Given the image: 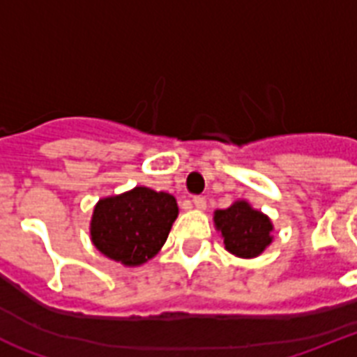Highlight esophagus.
Returning <instances> with one entry per match:
<instances>
[{
	"label": "esophagus",
	"instance_id": "obj_1",
	"mask_svg": "<svg viewBox=\"0 0 357 357\" xmlns=\"http://www.w3.org/2000/svg\"><path fill=\"white\" fill-rule=\"evenodd\" d=\"M192 204H195L196 209H206V198H204V196H195V198H192Z\"/></svg>",
	"mask_w": 357,
	"mask_h": 357
}]
</instances>
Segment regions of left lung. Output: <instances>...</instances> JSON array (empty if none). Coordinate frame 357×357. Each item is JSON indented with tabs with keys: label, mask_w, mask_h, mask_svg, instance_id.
<instances>
[{
	"label": "left lung",
	"mask_w": 357,
	"mask_h": 357,
	"mask_svg": "<svg viewBox=\"0 0 357 357\" xmlns=\"http://www.w3.org/2000/svg\"><path fill=\"white\" fill-rule=\"evenodd\" d=\"M215 226L224 238V246L237 257H257L272 243L271 218L238 200L228 209L215 211Z\"/></svg>",
	"instance_id": "left-lung-1"
}]
</instances>
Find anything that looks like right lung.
Segmentation results:
<instances>
[{
    "label": "right lung",
    "mask_w": 357,
    "mask_h": 357,
    "mask_svg": "<svg viewBox=\"0 0 357 357\" xmlns=\"http://www.w3.org/2000/svg\"><path fill=\"white\" fill-rule=\"evenodd\" d=\"M178 218L176 198L148 187L102 198L94 207L91 238L103 255L126 266L151 259Z\"/></svg>",
    "instance_id": "1"
}]
</instances>
